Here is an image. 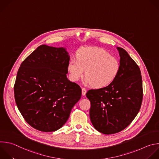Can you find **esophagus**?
Returning a JSON list of instances; mask_svg holds the SVG:
<instances>
[{
	"instance_id": "34e87169",
	"label": "esophagus",
	"mask_w": 159,
	"mask_h": 159,
	"mask_svg": "<svg viewBox=\"0 0 159 159\" xmlns=\"http://www.w3.org/2000/svg\"><path fill=\"white\" fill-rule=\"evenodd\" d=\"M86 92H87V90L85 88H82V94L83 96H85V94H86Z\"/></svg>"
}]
</instances>
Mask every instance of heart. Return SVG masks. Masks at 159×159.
<instances>
[{"instance_id": "b5f03b06", "label": "heart", "mask_w": 159, "mask_h": 159, "mask_svg": "<svg viewBox=\"0 0 159 159\" xmlns=\"http://www.w3.org/2000/svg\"><path fill=\"white\" fill-rule=\"evenodd\" d=\"M77 60L72 59L68 64V71L72 81H77L85 70V84L97 89L109 85L117 77L120 64L117 59L110 56L104 50L97 47H84L77 54Z\"/></svg>"}]
</instances>
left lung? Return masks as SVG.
I'll list each match as a JSON object with an SVG mask.
<instances>
[{
	"mask_svg": "<svg viewBox=\"0 0 159 159\" xmlns=\"http://www.w3.org/2000/svg\"><path fill=\"white\" fill-rule=\"evenodd\" d=\"M119 73L108 86L89 90L86 96L91 104L90 119L94 128L103 134L125 129L139 113L143 98L140 70L122 48Z\"/></svg>",
	"mask_w": 159,
	"mask_h": 159,
	"instance_id": "obj_1",
	"label": "left lung"
}]
</instances>
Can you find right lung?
Returning a JSON list of instances; mask_svg holds the SVG:
<instances>
[{
  "mask_svg": "<svg viewBox=\"0 0 159 159\" xmlns=\"http://www.w3.org/2000/svg\"><path fill=\"white\" fill-rule=\"evenodd\" d=\"M70 56L65 47H38L21 64L15 100L25 121L42 132H54L67 121L82 90L67 77Z\"/></svg>",
  "mask_w": 159,
  "mask_h": 159,
  "instance_id": "add662e5",
  "label": "right lung"
}]
</instances>
